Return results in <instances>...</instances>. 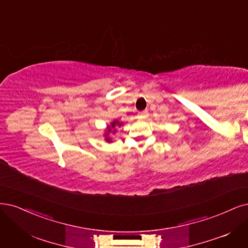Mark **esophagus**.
I'll return each mask as SVG.
<instances>
[{
	"label": "esophagus",
	"mask_w": 248,
	"mask_h": 248,
	"mask_svg": "<svg viewBox=\"0 0 248 248\" xmlns=\"http://www.w3.org/2000/svg\"><path fill=\"white\" fill-rule=\"evenodd\" d=\"M148 116H149L148 110H142V112L139 113V115H138L139 119H140V120H144V119L148 118Z\"/></svg>",
	"instance_id": "esophagus-1"
}]
</instances>
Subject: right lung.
I'll use <instances>...</instances> for the list:
<instances>
[{
  "label": "right lung",
  "instance_id": "right-lung-1",
  "mask_svg": "<svg viewBox=\"0 0 248 248\" xmlns=\"http://www.w3.org/2000/svg\"><path fill=\"white\" fill-rule=\"evenodd\" d=\"M121 126H122V122L118 121V120H114L112 123H110V125H108V126L107 127V132H106V134H105L106 140L108 141V142L112 141V140H110V138H108L109 132L115 133V131H116L115 128H116V127H121Z\"/></svg>",
  "mask_w": 248,
  "mask_h": 248
}]
</instances>
